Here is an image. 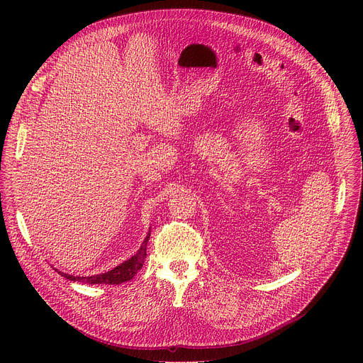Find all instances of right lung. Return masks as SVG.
<instances>
[{"label":"right lung","mask_w":363,"mask_h":363,"mask_svg":"<svg viewBox=\"0 0 363 363\" xmlns=\"http://www.w3.org/2000/svg\"><path fill=\"white\" fill-rule=\"evenodd\" d=\"M150 233H147L145 241L142 242L140 248L138 250V252L135 255H132L128 262L122 263L121 266L115 267L111 272H106L103 274H97V276H90V277H77V276H72V274H66L59 272V274L65 276L66 279L72 280V281H83L87 284H121L125 281H129L135 277V274L142 269L145 258H146V245H147V240H149Z\"/></svg>","instance_id":"1"}]
</instances>
